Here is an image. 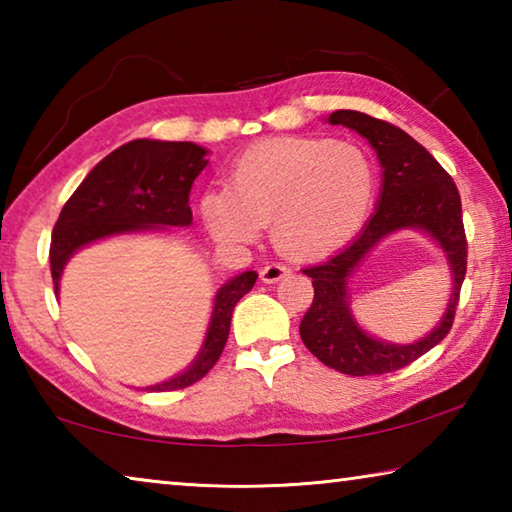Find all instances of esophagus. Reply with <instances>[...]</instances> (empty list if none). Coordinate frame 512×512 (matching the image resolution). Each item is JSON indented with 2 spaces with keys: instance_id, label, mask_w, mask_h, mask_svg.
Returning <instances> with one entry per match:
<instances>
[{
  "instance_id": "34e87169",
  "label": "esophagus",
  "mask_w": 512,
  "mask_h": 512,
  "mask_svg": "<svg viewBox=\"0 0 512 512\" xmlns=\"http://www.w3.org/2000/svg\"><path fill=\"white\" fill-rule=\"evenodd\" d=\"M287 275H291V268L284 264H266L262 271H259V277H262V282H266V284H273Z\"/></svg>"
}]
</instances>
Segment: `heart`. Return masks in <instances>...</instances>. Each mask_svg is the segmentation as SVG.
I'll list each match as a JSON object with an SVG mask.
<instances>
[{
  "instance_id": "obj_1",
  "label": "heart",
  "mask_w": 512,
  "mask_h": 512,
  "mask_svg": "<svg viewBox=\"0 0 512 512\" xmlns=\"http://www.w3.org/2000/svg\"><path fill=\"white\" fill-rule=\"evenodd\" d=\"M375 187V167L357 146L280 137L241 153L228 187L207 189L198 212L225 244H248L271 225L282 255L316 259L343 248L363 228Z\"/></svg>"
}]
</instances>
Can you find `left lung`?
<instances>
[{
	"instance_id": "1",
	"label": "left lung",
	"mask_w": 512,
	"mask_h": 512,
	"mask_svg": "<svg viewBox=\"0 0 512 512\" xmlns=\"http://www.w3.org/2000/svg\"><path fill=\"white\" fill-rule=\"evenodd\" d=\"M329 124L348 126L366 137L377 151L384 180L377 212L361 235L325 262L302 268L314 284V302L300 323V339L318 361L343 375H386L427 354L454 325L467 271L461 194L438 160L402 128L357 110H336ZM404 227H420L439 241L453 266L455 291L444 320L431 335L409 346H393L372 340L351 318L347 277L381 238Z\"/></svg>"
}]
</instances>
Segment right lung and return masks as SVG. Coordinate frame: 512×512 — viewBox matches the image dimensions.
Listing matches in <instances>:
<instances>
[{
  "label": "right lung",
  "instance_id": "1",
  "mask_svg": "<svg viewBox=\"0 0 512 512\" xmlns=\"http://www.w3.org/2000/svg\"><path fill=\"white\" fill-rule=\"evenodd\" d=\"M205 153L203 146L192 142L133 140L106 155L69 196L54 225L49 264L56 293L63 266L81 246L121 232L192 223L189 192L205 169ZM255 280L257 273L246 271L219 289L196 361L183 375L155 384L151 391L187 388L214 368L228 341L232 311Z\"/></svg>",
  "mask_w": 512,
  "mask_h": 512
}]
</instances>
